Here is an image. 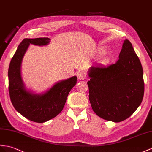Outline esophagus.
<instances>
[{
	"label": "esophagus",
	"instance_id": "obj_1",
	"mask_svg": "<svg viewBox=\"0 0 152 152\" xmlns=\"http://www.w3.org/2000/svg\"><path fill=\"white\" fill-rule=\"evenodd\" d=\"M86 74L84 73L83 72H79L77 73V78H78L79 80H83L84 79H86Z\"/></svg>",
	"mask_w": 152,
	"mask_h": 152
}]
</instances>
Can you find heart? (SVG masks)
Segmentation results:
<instances>
[{"instance_id":"obj_1","label":"heart","mask_w":152,"mask_h":152,"mask_svg":"<svg viewBox=\"0 0 152 152\" xmlns=\"http://www.w3.org/2000/svg\"><path fill=\"white\" fill-rule=\"evenodd\" d=\"M101 53H104V52H103V51H101Z\"/></svg>"}]
</instances>
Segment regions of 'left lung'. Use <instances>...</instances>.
Segmentation results:
<instances>
[{
  "instance_id": "1",
  "label": "left lung",
  "mask_w": 152,
  "mask_h": 152,
  "mask_svg": "<svg viewBox=\"0 0 152 152\" xmlns=\"http://www.w3.org/2000/svg\"><path fill=\"white\" fill-rule=\"evenodd\" d=\"M119 58L108 66H91L87 83L94 112L102 119L115 123L124 121L134 113L144 91L142 65L127 39Z\"/></svg>"
}]
</instances>
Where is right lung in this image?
Instances as JSON below:
<instances>
[{
    "instance_id": "obj_1",
    "label": "right lung",
    "mask_w": 152,
    "mask_h": 152,
    "mask_svg": "<svg viewBox=\"0 0 152 152\" xmlns=\"http://www.w3.org/2000/svg\"><path fill=\"white\" fill-rule=\"evenodd\" d=\"M49 38L24 39L18 45L11 60L9 69V93L11 101L17 112L26 119L42 123L55 117L61 112L70 90L77 83V77L61 80L41 95L26 90L20 74L24 55L29 44L44 46Z\"/></svg>"
}]
</instances>
